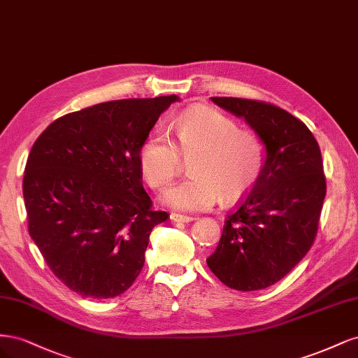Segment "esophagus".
Wrapping results in <instances>:
<instances>
[{"label":"esophagus","instance_id":"34e87169","mask_svg":"<svg viewBox=\"0 0 358 358\" xmlns=\"http://www.w3.org/2000/svg\"><path fill=\"white\" fill-rule=\"evenodd\" d=\"M170 220H171L173 222H191L194 218H192V216H188V215L171 213V215H170Z\"/></svg>","mask_w":358,"mask_h":358}]
</instances>
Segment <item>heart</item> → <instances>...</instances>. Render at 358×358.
I'll use <instances>...</instances> for the list:
<instances>
[{
  "label": "heart",
  "mask_w": 358,
  "mask_h": 358,
  "mask_svg": "<svg viewBox=\"0 0 358 358\" xmlns=\"http://www.w3.org/2000/svg\"><path fill=\"white\" fill-rule=\"evenodd\" d=\"M169 134L154 131L138 150V162L149 187L164 191L189 161L191 176L170 188L162 200L185 212L210 209L221 199L233 201L251 189L264 167V145L259 136L239 128L229 115L206 106L183 110Z\"/></svg>",
  "instance_id": "1"
}]
</instances>
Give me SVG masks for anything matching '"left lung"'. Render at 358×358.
I'll return each mask as SVG.
<instances>
[{"label":"left lung","instance_id":"left-lung-1","mask_svg":"<svg viewBox=\"0 0 358 358\" xmlns=\"http://www.w3.org/2000/svg\"><path fill=\"white\" fill-rule=\"evenodd\" d=\"M212 101L255 129L266 161L255 185L227 215L206 262L227 287L263 289L288 275L315 241L327 191L321 150L310 129L275 104L234 96Z\"/></svg>","mask_w":358,"mask_h":358}]
</instances>
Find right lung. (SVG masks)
I'll return each instance as SVG.
<instances>
[{
    "label": "right lung",
    "mask_w": 358,
    "mask_h": 358,
    "mask_svg": "<svg viewBox=\"0 0 358 358\" xmlns=\"http://www.w3.org/2000/svg\"><path fill=\"white\" fill-rule=\"evenodd\" d=\"M178 95L115 100L53 121L24 175L28 231L46 264L82 297L122 294L145 264L149 234L167 221L143 188L138 150Z\"/></svg>",
    "instance_id": "1"
}]
</instances>
